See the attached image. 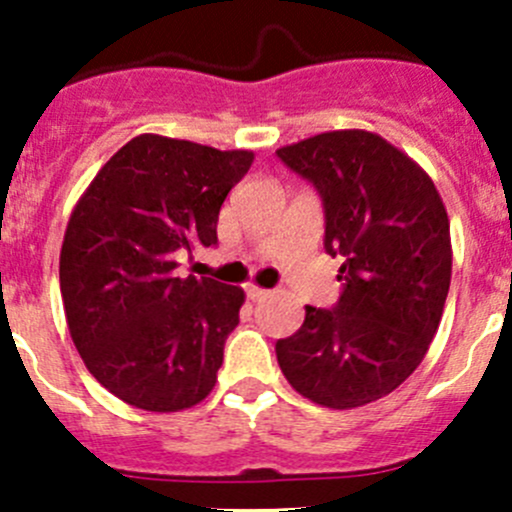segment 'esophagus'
<instances>
[{"mask_svg": "<svg viewBox=\"0 0 512 512\" xmlns=\"http://www.w3.org/2000/svg\"><path fill=\"white\" fill-rule=\"evenodd\" d=\"M247 297L252 299V302H260V299H265L267 294H270V289H262V287H255V285H247Z\"/></svg>", "mask_w": 512, "mask_h": 512, "instance_id": "obj_1", "label": "esophagus"}]
</instances>
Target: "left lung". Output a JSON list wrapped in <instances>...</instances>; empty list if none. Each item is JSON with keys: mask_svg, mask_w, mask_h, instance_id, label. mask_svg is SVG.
Returning a JSON list of instances; mask_svg holds the SVG:
<instances>
[{"mask_svg": "<svg viewBox=\"0 0 512 512\" xmlns=\"http://www.w3.org/2000/svg\"><path fill=\"white\" fill-rule=\"evenodd\" d=\"M277 158L317 190L324 250L342 257L332 309L307 307L275 352L314 404L354 409L404 384L428 352L451 287V230L436 185L376 133L332 131Z\"/></svg>", "mask_w": 512, "mask_h": 512, "instance_id": "obj_1", "label": "left lung"}]
</instances>
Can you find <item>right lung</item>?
Wrapping results in <instances>:
<instances>
[{"instance_id": "right-lung-1", "label": "right lung", "mask_w": 512, "mask_h": 512, "mask_svg": "<svg viewBox=\"0 0 512 512\" xmlns=\"http://www.w3.org/2000/svg\"><path fill=\"white\" fill-rule=\"evenodd\" d=\"M250 151L138 136L71 213L59 262L71 339L113 396L180 411L213 391L245 292L178 277L175 252L218 245V215Z\"/></svg>"}]
</instances>
